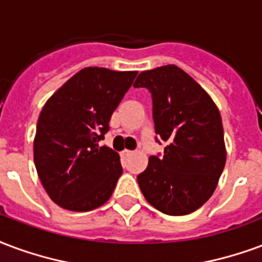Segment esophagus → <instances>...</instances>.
I'll list each match as a JSON object with an SVG mask.
<instances>
[{
    "label": "esophagus",
    "mask_w": 262,
    "mask_h": 262,
    "mask_svg": "<svg viewBox=\"0 0 262 262\" xmlns=\"http://www.w3.org/2000/svg\"><path fill=\"white\" fill-rule=\"evenodd\" d=\"M121 156L122 157H129V156H132V151L130 150H123L121 152Z\"/></svg>",
    "instance_id": "34e87169"
}]
</instances>
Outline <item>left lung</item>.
<instances>
[{
    "mask_svg": "<svg viewBox=\"0 0 262 262\" xmlns=\"http://www.w3.org/2000/svg\"><path fill=\"white\" fill-rule=\"evenodd\" d=\"M135 87L152 96L156 133L164 156L148 158L137 182L146 200L166 215H187L210 199L226 162L218 106L194 79L176 65L141 72Z\"/></svg>",
    "mask_w": 262,
    "mask_h": 262,
    "instance_id": "obj_1",
    "label": "left lung"
}]
</instances>
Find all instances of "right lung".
Wrapping results in <instances>:
<instances>
[{
	"label": "right lung",
	"instance_id": "obj_1",
	"mask_svg": "<svg viewBox=\"0 0 262 262\" xmlns=\"http://www.w3.org/2000/svg\"><path fill=\"white\" fill-rule=\"evenodd\" d=\"M136 75L84 68L42 106L33 143L34 165L50 199L62 208L83 212L110 200L122 175L121 158L98 141Z\"/></svg>",
	"mask_w": 262,
	"mask_h": 262
}]
</instances>
